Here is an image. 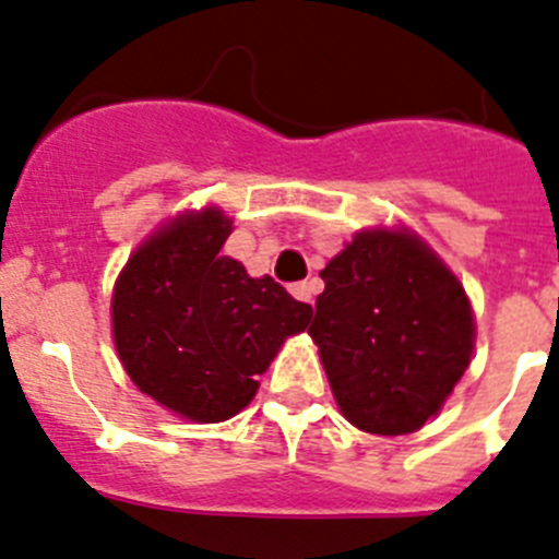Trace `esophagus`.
Listing matches in <instances>:
<instances>
[{"mask_svg":"<svg viewBox=\"0 0 559 559\" xmlns=\"http://www.w3.org/2000/svg\"><path fill=\"white\" fill-rule=\"evenodd\" d=\"M290 294H294L299 301H310V305H313L316 283H313V280H305V283H294V285H290Z\"/></svg>","mask_w":559,"mask_h":559,"instance_id":"1","label":"esophagus"}]
</instances>
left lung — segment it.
I'll return each instance as SVG.
<instances>
[{
  "label": "left lung",
  "instance_id": "obj_1",
  "mask_svg": "<svg viewBox=\"0 0 559 559\" xmlns=\"http://www.w3.org/2000/svg\"><path fill=\"white\" fill-rule=\"evenodd\" d=\"M310 326L335 402L357 429L416 432L474 352L463 285L407 233H360L321 271Z\"/></svg>",
  "mask_w": 559,
  "mask_h": 559
}]
</instances>
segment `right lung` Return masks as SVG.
Segmentation results:
<instances>
[{
  "instance_id": "obj_1",
  "label": "right lung",
  "mask_w": 559,
  "mask_h": 559,
  "mask_svg": "<svg viewBox=\"0 0 559 559\" xmlns=\"http://www.w3.org/2000/svg\"><path fill=\"white\" fill-rule=\"evenodd\" d=\"M222 210L182 216L130 258L112 290V337L130 380L191 421H227L252 402L280 343L313 307L224 258Z\"/></svg>"
}]
</instances>
